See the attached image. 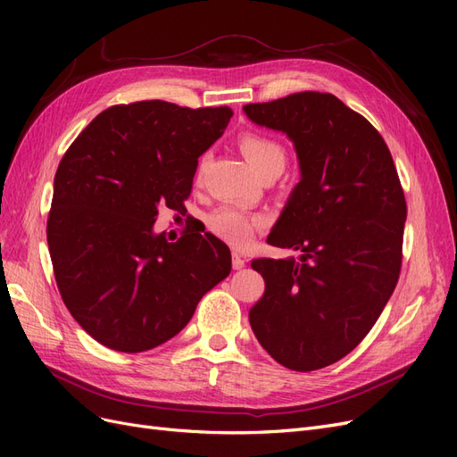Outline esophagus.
Listing matches in <instances>:
<instances>
[{
	"instance_id": "34e87169",
	"label": "esophagus",
	"mask_w": 457,
	"mask_h": 457,
	"mask_svg": "<svg viewBox=\"0 0 457 457\" xmlns=\"http://www.w3.org/2000/svg\"><path fill=\"white\" fill-rule=\"evenodd\" d=\"M232 267L237 269V270H240V269L245 267V259H244L242 253H238V252L232 253Z\"/></svg>"
}]
</instances>
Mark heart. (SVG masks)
Listing matches in <instances>:
<instances>
[{
  "mask_svg": "<svg viewBox=\"0 0 457 457\" xmlns=\"http://www.w3.org/2000/svg\"><path fill=\"white\" fill-rule=\"evenodd\" d=\"M240 148L252 170L261 177L267 173H282L286 168V148L269 135L247 131L240 137ZM259 219L237 205H225L210 217V228L220 240L237 247H245L252 242Z\"/></svg>",
  "mask_w": 457,
  "mask_h": 457,
  "instance_id": "b5f03b06",
  "label": "heart"
}]
</instances>
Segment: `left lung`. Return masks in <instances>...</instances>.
<instances>
[{
	"instance_id": "1",
	"label": "left lung",
	"mask_w": 457,
	"mask_h": 457,
	"mask_svg": "<svg viewBox=\"0 0 457 457\" xmlns=\"http://www.w3.org/2000/svg\"><path fill=\"white\" fill-rule=\"evenodd\" d=\"M294 143L301 181L267 242L299 259H253L265 294L250 309L276 362L312 371L341 361L393 295L403 265L404 190L383 137L336 95L303 91L244 106Z\"/></svg>"
}]
</instances>
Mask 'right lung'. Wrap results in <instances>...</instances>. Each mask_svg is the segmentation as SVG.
Returning a JSON list of instances; mask_svg holds the SVG:
<instances>
[{
    "instance_id": "obj_1",
    "label": "right lung",
    "mask_w": 457,
    "mask_h": 457,
    "mask_svg": "<svg viewBox=\"0 0 457 457\" xmlns=\"http://www.w3.org/2000/svg\"><path fill=\"white\" fill-rule=\"evenodd\" d=\"M230 118L228 106L116 104L62 156L47 219L54 280L76 322L104 347H158L230 274V250L212 232L187 230L177 242L154 232L160 210H185L198 158Z\"/></svg>"
}]
</instances>
